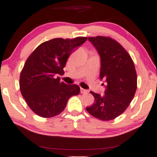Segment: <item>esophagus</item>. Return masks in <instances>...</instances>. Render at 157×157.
<instances>
[{
  "label": "esophagus",
  "instance_id": "esophagus-1",
  "mask_svg": "<svg viewBox=\"0 0 157 157\" xmlns=\"http://www.w3.org/2000/svg\"><path fill=\"white\" fill-rule=\"evenodd\" d=\"M87 92H88V90H84V89H83V88L80 89V93H82V94H86V93H87Z\"/></svg>",
  "mask_w": 157,
  "mask_h": 157
}]
</instances>
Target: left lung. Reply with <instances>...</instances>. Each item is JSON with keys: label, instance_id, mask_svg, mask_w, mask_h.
<instances>
[{"label": "left lung", "instance_id": "left-lung-1", "mask_svg": "<svg viewBox=\"0 0 157 157\" xmlns=\"http://www.w3.org/2000/svg\"><path fill=\"white\" fill-rule=\"evenodd\" d=\"M88 40L99 54L100 79L107 86L103 95L90 92L95 102L86 110L98 120H112L126 110L134 98L137 90L134 62L123 46L111 37L97 36Z\"/></svg>", "mask_w": 157, "mask_h": 157}]
</instances>
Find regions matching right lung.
<instances>
[{"mask_svg":"<svg viewBox=\"0 0 157 157\" xmlns=\"http://www.w3.org/2000/svg\"><path fill=\"white\" fill-rule=\"evenodd\" d=\"M87 37L54 38L40 44L25 63L19 87L29 107L38 116L50 118L65 110L69 98L78 95L80 87L60 81L67 59Z\"/></svg>","mask_w":157,"mask_h":157,"instance_id":"obj_1","label":"right lung"}]
</instances>
